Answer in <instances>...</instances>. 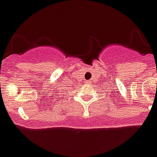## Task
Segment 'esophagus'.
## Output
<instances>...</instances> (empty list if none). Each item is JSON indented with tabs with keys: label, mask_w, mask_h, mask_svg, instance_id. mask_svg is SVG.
Segmentation results:
<instances>
[{
	"label": "esophagus",
	"mask_w": 157,
	"mask_h": 157,
	"mask_svg": "<svg viewBox=\"0 0 157 157\" xmlns=\"http://www.w3.org/2000/svg\"><path fill=\"white\" fill-rule=\"evenodd\" d=\"M86 84H89V82H88V81H86Z\"/></svg>",
	"instance_id": "obj_1"
}]
</instances>
